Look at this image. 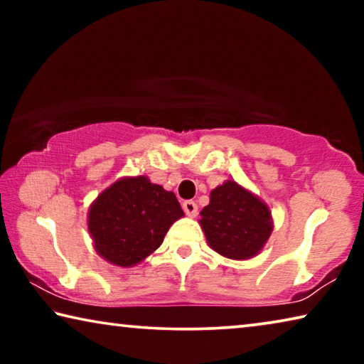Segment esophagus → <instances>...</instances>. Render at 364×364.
<instances>
[{
    "mask_svg": "<svg viewBox=\"0 0 364 364\" xmlns=\"http://www.w3.org/2000/svg\"><path fill=\"white\" fill-rule=\"evenodd\" d=\"M197 204L194 200H184L183 202V210H184V213L188 215V217H196L197 215Z\"/></svg>",
    "mask_w": 364,
    "mask_h": 364,
    "instance_id": "obj_1",
    "label": "esophagus"
}]
</instances>
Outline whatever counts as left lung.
<instances>
[{
    "mask_svg": "<svg viewBox=\"0 0 364 364\" xmlns=\"http://www.w3.org/2000/svg\"><path fill=\"white\" fill-rule=\"evenodd\" d=\"M200 217L199 223L210 247L234 260L257 255L273 231L268 207L236 181L215 188L210 204L204 207Z\"/></svg>",
    "mask_w": 364,
    "mask_h": 364,
    "instance_id": "8db88e82",
    "label": "left lung"
}]
</instances>
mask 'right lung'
I'll list each match as a JSON object with an SVG mask.
<instances>
[{"instance_id": "obj_1", "label": "right lung", "mask_w": 364, "mask_h": 364, "mask_svg": "<svg viewBox=\"0 0 364 364\" xmlns=\"http://www.w3.org/2000/svg\"><path fill=\"white\" fill-rule=\"evenodd\" d=\"M183 215L173 193L146 176L123 178L91 205L88 230L102 258L132 267L160 247L168 228Z\"/></svg>"}]
</instances>
